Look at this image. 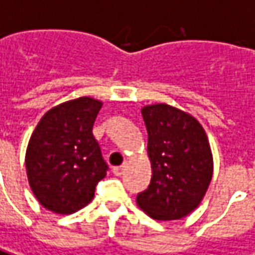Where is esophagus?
<instances>
[{"label":"esophagus","instance_id":"obj_1","mask_svg":"<svg viewBox=\"0 0 255 255\" xmlns=\"http://www.w3.org/2000/svg\"><path fill=\"white\" fill-rule=\"evenodd\" d=\"M126 164H121V166H116V167H113V173L116 174V176H121L123 173H124V170H126Z\"/></svg>","mask_w":255,"mask_h":255}]
</instances>
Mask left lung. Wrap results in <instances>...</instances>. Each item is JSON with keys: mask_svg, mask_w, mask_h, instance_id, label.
<instances>
[{"mask_svg": "<svg viewBox=\"0 0 255 255\" xmlns=\"http://www.w3.org/2000/svg\"><path fill=\"white\" fill-rule=\"evenodd\" d=\"M152 178L136 204L156 221H174L201 204L214 173L208 136L191 114L166 103L142 107Z\"/></svg>", "mask_w": 255, "mask_h": 255, "instance_id": "obj_1", "label": "left lung"}]
</instances>
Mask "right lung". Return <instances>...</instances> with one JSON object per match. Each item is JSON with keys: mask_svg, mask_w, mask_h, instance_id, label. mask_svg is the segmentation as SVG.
<instances>
[{"mask_svg": "<svg viewBox=\"0 0 255 255\" xmlns=\"http://www.w3.org/2000/svg\"><path fill=\"white\" fill-rule=\"evenodd\" d=\"M103 103L78 98L50 109L36 126L26 149V174L34 197L55 214L86 207L107 163L92 128Z\"/></svg>", "mask_w": 255, "mask_h": 255, "instance_id": "obj_1", "label": "right lung"}]
</instances>
